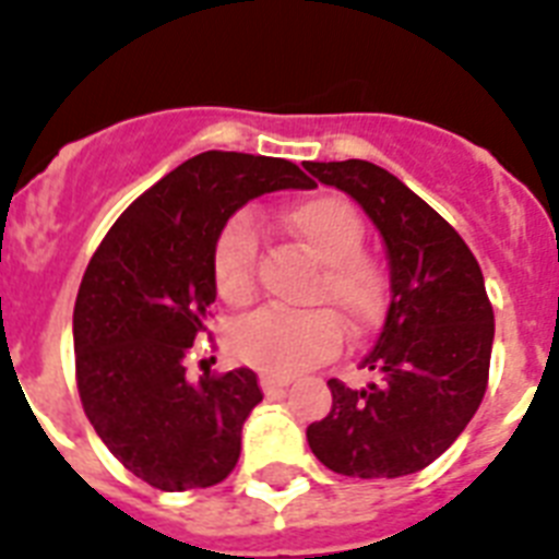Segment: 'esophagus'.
<instances>
[{
    "label": "esophagus",
    "mask_w": 559,
    "mask_h": 559,
    "mask_svg": "<svg viewBox=\"0 0 559 559\" xmlns=\"http://www.w3.org/2000/svg\"><path fill=\"white\" fill-rule=\"evenodd\" d=\"M261 388H264V393H278V390L289 388V379H284V376L264 373L261 376Z\"/></svg>",
    "instance_id": "esophagus-1"
}]
</instances>
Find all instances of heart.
I'll return each instance as SVG.
<instances>
[{
  "label": "heart",
  "mask_w": 559,
  "mask_h": 559,
  "mask_svg": "<svg viewBox=\"0 0 559 559\" xmlns=\"http://www.w3.org/2000/svg\"><path fill=\"white\" fill-rule=\"evenodd\" d=\"M287 226L321 261L310 301L330 304L353 333H367L379 324L388 310L390 278L388 270L361 249L367 235L361 212L342 194H316L289 209ZM255 215L240 209L221 226L212 247V281L226 304L243 307L255 298ZM334 313L326 307L261 310L235 326L233 350L264 373H301L342 347L344 326Z\"/></svg>",
  "instance_id": "obj_1"
}]
</instances>
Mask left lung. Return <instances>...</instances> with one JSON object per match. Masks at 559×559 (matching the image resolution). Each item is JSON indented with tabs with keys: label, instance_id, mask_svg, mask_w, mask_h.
<instances>
[{
	"label": "left lung",
	"instance_id": "obj_1",
	"mask_svg": "<svg viewBox=\"0 0 559 559\" xmlns=\"http://www.w3.org/2000/svg\"><path fill=\"white\" fill-rule=\"evenodd\" d=\"M379 226L390 258V307L361 367L379 382L330 379L333 407L307 428L326 468L393 479L428 468L474 419L488 388L493 307L468 243L399 177L367 160L304 163Z\"/></svg>",
	"mask_w": 559,
	"mask_h": 559
}]
</instances>
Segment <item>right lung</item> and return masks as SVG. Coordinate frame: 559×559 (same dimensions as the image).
I'll return each mask as SVG.
<instances>
[{"label": "right lung", "instance_id": "obj_1", "mask_svg": "<svg viewBox=\"0 0 559 559\" xmlns=\"http://www.w3.org/2000/svg\"><path fill=\"white\" fill-rule=\"evenodd\" d=\"M310 186L284 157L203 152L140 194L88 261L74 304L80 402L152 488H209L238 465L240 428L264 399L258 376L238 367L192 384L183 365L217 295L212 247L247 201Z\"/></svg>", "mask_w": 559, "mask_h": 559}]
</instances>
